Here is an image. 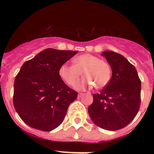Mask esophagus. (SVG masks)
Listing matches in <instances>:
<instances>
[{"label":"esophagus","instance_id":"esophagus-1","mask_svg":"<svg viewBox=\"0 0 154 154\" xmlns=\"http://www.w3.org/2000/svg\"><path fill=\"white\" fill-rule=\"evenodd\" d=\"M83 94H83V93H79V94H78V97H79V98H80V97H81L83 95Z\"/></svg>","mask_w":154,"mask_h":154}]
</instances>
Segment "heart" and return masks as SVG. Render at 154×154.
Returning <instances> with one entry per match:
<instances>
[{
  "instance_id": "obj_1",
  "label": "heart",
  "mask_w": 154,
  "mask_h": 154,
  "mask_svg": "<svg viewBox=\"0 0 154 154\" xmlns=\"http://www.w3.org/2000/svg\"><path fill=\"white\" fill-rule=\"evenodd\" d=\"M73 66L64 63L59 68V75L68 86H73L80 78H84L75 85L77 90L93 86L95 88H104L112 77V68L106 61L91 54H83L73 60Z\"/></svg>"
}]
</instances>
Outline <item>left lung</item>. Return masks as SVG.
Returning a JSON list of instances; mask_svg holds the SVG:
<instances>
[{
    "mask_svg": "<svg viewBox=\"0 0 154 154\" xmlns=\"http://www.w3.org/2000/svg\"><path fill=\"white\" fill-rule=\"evenodd\" d=\"M112 71L109 83L93 94L88 109L91 121L102 129L118 130L128 125L139 110L141 80L134 66L125 57L113 51L102 53Z\"/></svg>",
    "mask_w": 154,
    "mask_h": 154,
    "instance_id": "obj_1",
    "label": "left lung"
}]
</instances>
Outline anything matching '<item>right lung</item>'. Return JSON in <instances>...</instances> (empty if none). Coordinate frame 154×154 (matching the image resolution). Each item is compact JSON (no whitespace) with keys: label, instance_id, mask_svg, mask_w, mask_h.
Here are the masks:
<instances>
[{"label":"right lung","instance_id":"add662e5","mask_svg":"<svg viewBox=\"0 0 154 154\" xmlns=\"http://www.w3.org/2000/svg\"><path fill=\"white\" fill-rule=\"evenodd\" d=\"M78 51L47 48L21 66L14 82L13 104L23 122L51 131L63 122L77 92L59 75V68Z\"/></svg>","mask_w":154,"mask_h":154}]
</instances>
